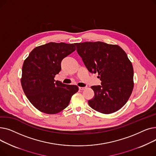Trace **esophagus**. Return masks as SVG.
<instances>
[{
  "label": "esophagus",
  "mask_w": 156,
  "mask_h": 156,
  "mask_svg": "<svg viewBox=\"0 0 156 156\" xmlns=\"http://www.w3.org/2000/svg\"><path fill=\"white\" fill-rule=\"evenodd\" d=\"M85 89V87H79V90H83Z\"/></svg>",
  "instance_id": "esophagus-1"
}]
</instances>
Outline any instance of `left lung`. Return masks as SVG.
Here are the masks:
<instances>
[{"instance_id":"1","label":"left lung","mask_w":156,"mask_h":156,"mask_svg":"<svg viewBox=\"0 0 156 156\" xmlns=\"http://www.w3.org/2000/svg\"><path fill=\"white\" fill-rule=\"evenodd\" d=\"M76 51L88 70L98 73L101 85L91 87L94 97L90 107L103 114L120 109L133 89V68L127 54L118 45L102 42L76 43Z\"/></svg>"}]
</instances>
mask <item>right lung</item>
<instances>
[{
  "mask_svg": "<svg viewBox=\"0 0 156 156\" xmlns=\"http://www.w3.org/2000/svg\"><path fill=\"white\" fill-rule=\"evenodd\" d=\"M76 50L74 44L49 42L35 47L24 60L21 83L28 99L40 111L54 114L69 105L78 91L74 85L55 81L62 60Z\"/></svg>",
  "mask_w": 156,
  "mask_h": 156,
  "instance_id": "obj_1",
  "label": "right lung"
}]
</instances>
